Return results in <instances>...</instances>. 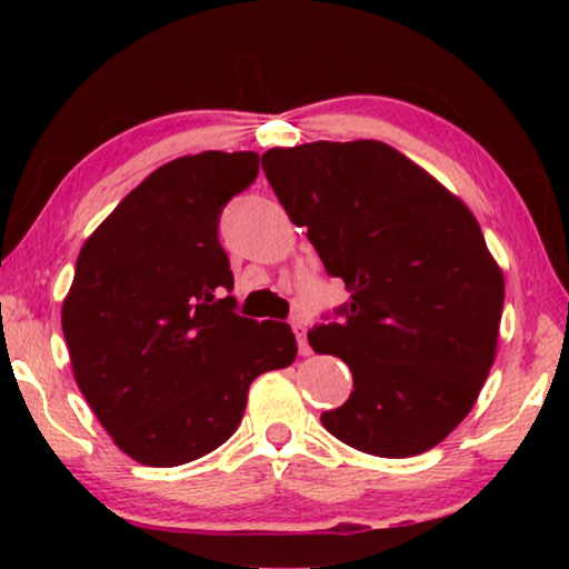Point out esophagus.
Wrapping results in <instances>:
<instances>
[{"label": "esophagus", "instance_id": "34e87169", "mask_svg": "<svg viewBox=\"0 0 569 569\" xmlns=\"http://www.w3.org/2000/svg\"><path fill=\"white\" fill-rule=\"evenodd\" d=\"M306 329H308V321H306V318L295 316V318H292V331H295V337H298V349H300V355H308V352H310V347H308V337H306Z\"/></svg>", "mask_w": 569, "mask_h": 569}]
</instances>
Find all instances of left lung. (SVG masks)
Listing matches in <instances>:
<instances>
[{"label":"left lung","mask_w":569,"mask_h":569,"mask_svg":"<svg viewBox=\"0 0 569 569\" xmlns=\"http://www.w3.org/2000/svg\"><path fill=\"white\" fill-rule=\"evenodd\" d=\"M261 166L349 290L339 321L308 331L355 380L323 427L380 458L435 448L471 411L497 352L505 279L477 217L376 139L274 147Z\"/></svg>","instance_id":"left-lung-1"}]
</instances>
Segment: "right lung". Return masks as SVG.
<instances>
[{"label":"right lung","instance_id":"obj_1","mask_svg":"<svg viewBox=\"0 0 569 569\" xmlns=\"http://www.w3.org/2000/svg\"><path fill=\"white\" fill-rule=\"evenodd\" d=\"M259 176L256 152L207 150L154 170L84 240L61 329L74 380L137 463L181 466L220 448L248 386L292 365L282 321L236 313L220 214Z\"/></svg>","mask_w":569,"mask_h":569}]
</instances>
